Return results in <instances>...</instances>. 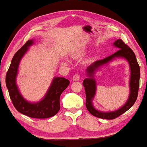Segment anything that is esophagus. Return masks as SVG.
Wrapping results in <instances>:
<instances>
[{
	"mask_svg": "<svg viewBox=\"0 0 147 147\" xmlns=\"http://www.w3.org/2000/svg\"><path fill=\"white\" fill-rule=\"evenodd\" d=\"M80 78V76L78 74H74L73 77V81H78Z\"/></svg>",
	"mask_w": 147,
	"mask_h": 147,
	"instance_id": "esophagus-1",
	"label": "esophagus"
}]
</instances>
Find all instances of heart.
<instances>
[{"mask_svg":"<svg viewBox=\"0 0 147 147\" xmlns=\"http://www.w3.org/2000/svg\"><path fill=\"white\" fill-rule=\"evenodd\" d=\"M83 50H81L80 51H79V53H82L83 52ZM62 64L63 65H68V62L66 61V60H62Z\"/></svg>","mask_w":147,"mask_h":147,"instance_id":"obj_1","label":"heart"}]
</instances>
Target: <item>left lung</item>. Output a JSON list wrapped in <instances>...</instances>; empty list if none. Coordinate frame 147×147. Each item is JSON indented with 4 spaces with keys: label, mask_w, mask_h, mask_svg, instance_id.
Masks as SVG:
<instances>
[{
    "label": "left lung",
    "mask_w": 147,
    "mask_h": 147,
    "mask_svg": "<svg viewBox=\"0 0 147 147\" xmlns=\"http://www.w3.org/2000/svg\"><path fill=\"white\" fill-rule=\"evenodd\" d=\"M113 45L120 50L106 58L92 63L86 69L87 78L83 82L86 95V107L92 115L100 119L111 120L121 115L127 111L134 104L137 99L140 87V69L133 51L122 39H117ZM124 58L127 60L130 69L129 79V95L127 101L122 107L112 112H101L97 111L93 105V100L95 95L96 83L94 76L96 72L103 65L109 63L117 58Z\"/></svg>",
    "instance_id": "8db88e82"
}]
</instances>
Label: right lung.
I'll use <instances>...</instances> for the list:
<instances>
[{"mask_svg":"<svg viewBox=\"0 0 147 147\" xmlns=\"http://www.w3.org/2000/svg\"><path fill=\"white\" fill-rule=\"evenodd\" d=\"M34 43V39L28 40L14 54L5 76V84L10 98L17 111L32 118L47 119L54 116L59 112L60 108V96L70 82L65 78L55 77L41 100L30 102L23 97L16 84V77L20 61Z\"/></svg>","mask_w":147,"mask_h":147,"instance_id":"right-lung-1","label":"right lung"}]
</instances>
